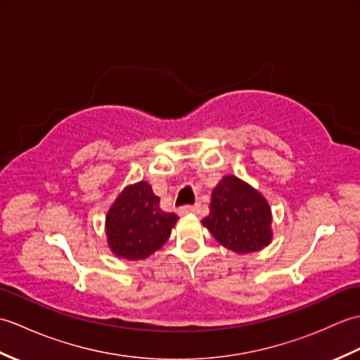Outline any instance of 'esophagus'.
Masks as SVG:
<instances>
[{"instance_id": "1", "label": "esophagus", "mask_w": 360, "mask_h": 360, "mask_svg": "<svg viewBox=\"0 0 360 360\" xmlns=\"http://www.w3.org/2000/svg\"><path fill=\"white\" fill-rule=\"evenodd\" d=\"M198 210H200V205H184L178 210V213L179 215H188V213H195Z\"/></svg>"}]
</instances>
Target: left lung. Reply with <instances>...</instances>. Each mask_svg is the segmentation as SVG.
<instances>
[{"instance_id": "1", "label": "left lung", "mask_w": 360, "mask_h": 360, "mask_svg": "<svg viewBox=\"0 0 360 360\" xmlns=\"http://www.w3.org/2000/svg\"><path fill=\"white\" fill-rule=\"evenodd\" d=\"M272 213L266 198L236 176H224L213 188L210 213L202 224L236 254L266 248L272 240Z\"/></svg>"}]
</instances>
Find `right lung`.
I'll use <instances>...</instances> for the list:
<instances>
[{
    "mask_svg": "<svg viewBox=\"0 0 360 360\" xmlns=\"http://www.w3.org/2000/svg\"><path fill=\"white\" fill-rule=\"evenodd\" d=\"M159 196L145 181L128 186L106 215L108 246L114 255L143 259L164 246L178 215L159 207Z\"/></svg>",
    "mask_w": 360,
    "mask_h": 360,
    "instance_id": "add662e5",
    "label": "right lung"
}]
</instances>
